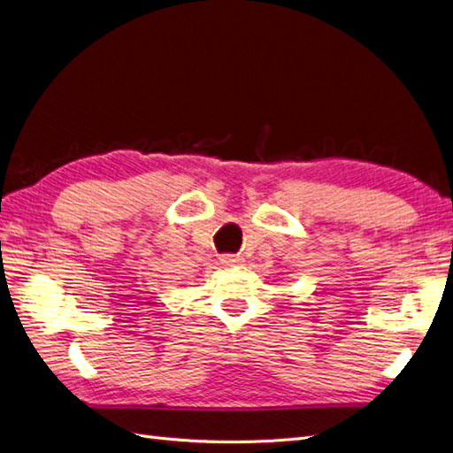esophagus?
I'll return each instance as SVG.
<instances>
[{"mask_svg": "<svg viewBox=\"0 0 453 453\" xmlns=\"http://www.w3.org/2000/svg\"><path fill=\"white\" fill-rule=\"evenodd\" d=\"M219 261H220V265H225V267H236V265L242 263V257L230 256V253H226V256H220Z\"/></svg>", "mask_w": 453, "mask_h": 453, "instance_id": "34e87169", "label": "esophagus"}]
</instances>
